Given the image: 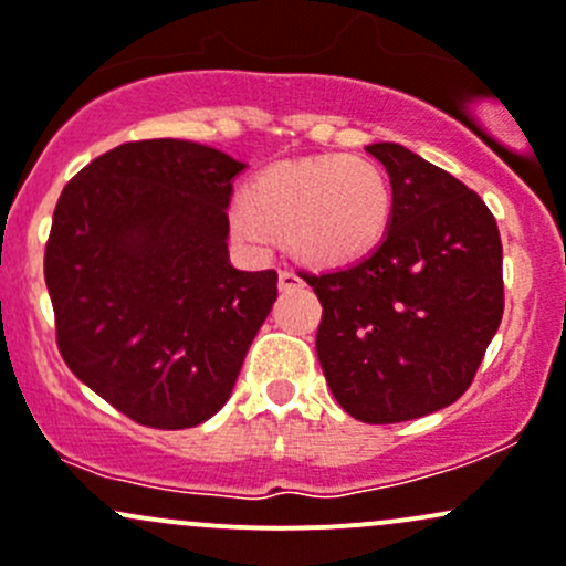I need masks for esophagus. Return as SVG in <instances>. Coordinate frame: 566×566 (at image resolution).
<instances>
[{"mask_svg": "<svg viewBox=\"0 0 566 566\" xmlns=\"http://www.w3.org/2000/svg\"><path fill=\"white\" fill-rule=\"evenodd\" d=\"M301 276L295 271H290V268H282V271H279V287L282 290H295V287H301Z\"/></svg>", "mask_w": 566, "mask_h": 566, "instance_id": "esophagus-1", "label": "esophagus"}]
</instances>
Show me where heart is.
<instances>
[{
    "label": "heart",
    "mask_w": 566,
    "mask_h": 566,
    "mask_svg": "<svg viewBox=\"0 0 566 566\" xmlns=\"http://www.w3.org/2000/svg\"><path fill=\"white\" fill-rule=\"evenodd\" d=\"M232 230L251 247L287 232L290 249L317 265H342L373 251L391 221V182L364 156L284 161L251 180L230 213Z\"/></svg>",
    "instance_id": "obj_1"
}]
</instances>
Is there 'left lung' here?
I'll list each match as a JSON object with an SVG mask.
<instances>
[{
    "instance_id": "obj_1",
    "label": "left lung",
    "mask_w": 566,
    "mask_h": 566,
    "mask_svg": "<svg viewBox=\"0 0 566 566\" xmlns=\"http://www.w3.org/2000/svg\"><path fill=\"white\" fill-rule=\"evenodd\" d=\"M367 153L391 180L389 232L364 260L301 276L323 304L315 347L336 402L397 424L468 391L504 315V251L465 182L402 145Z\"/></svg>"
}]
</instances>
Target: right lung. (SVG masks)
<instances>
[{
    "label": "right lung",
    "mask_w": 566,
    "mask_h": 566,
    "mask_svg": "<svg viewBox=\"0 0 566 566\" xmlns=\"http://www.w3.org/2000/svg\"><path fill=\"white\" fill-rule=\"evenodd\" d=\"M243 169L197 142L145 139L62 188L43 260L56 347L136 424L186 430L219 413L276 301V271H238L227 251Z\"/></svg>",
    "instance_id": "1"
}]
</instances>
